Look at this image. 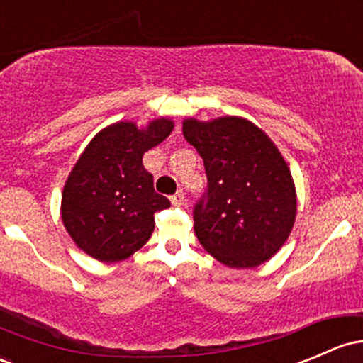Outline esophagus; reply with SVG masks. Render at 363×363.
Returning <instances> with one entry per match:
<instances>
[{
	"instance_id": "34e87169",
	"label": "esophagus",
	"mask_w": 363,
	"mask_h": 363,
	"mask_svg": "<svg viewBox=\"0 0 363 363\" xmlns=\"http://www.w3.org/2000/svg\"><path fill=\"white\" fill-rule=\"evenodd\" d=\"M183 201H185V194H183V190H178L174 196H171V202H173L174 206L183 204Z\"/></svg>"
}]
</instances>
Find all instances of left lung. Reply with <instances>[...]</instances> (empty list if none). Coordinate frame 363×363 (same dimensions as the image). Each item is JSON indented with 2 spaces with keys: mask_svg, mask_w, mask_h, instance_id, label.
Here are the masks:
<instances>
[{
  "mask_svg": "<svg viewBox=\"0 0 363 363\" xmlns=\"http://www.w3.org/2000/svg\"><path fill=\"white\" fill-rule=\"evenodd\" d=\"M204 161L208 190L194 208L202 247L230 268H256L282 247L296 220V189L282 154L256 124L237 116L183 121Z\"/></svg>",
  "mask_w": 363,
  "mask_h": 363,
  "instance_id": "left-lung-1",
  "label": "left lung"
}]
</instances>
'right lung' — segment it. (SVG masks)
<instances>
[{"label": "right lung", "instance_id": "right-lung-1", "mask_svg": "<svg viewBox=\"0 0 363 363\" xmlns=\"http://www.w3.org/2000/svg\"><path fill=\"white\" fill-rule=\"evenodd\" d=\"M171 119L150 121L140 130L121 121L104 128L74 164L62 192V221L88 256L116 263L130 258L154 232V213L169 201L154 190L142 157L169 136Z\"/></svg>", "mask_w": 363, "mask_h": 363}]
</instances>
